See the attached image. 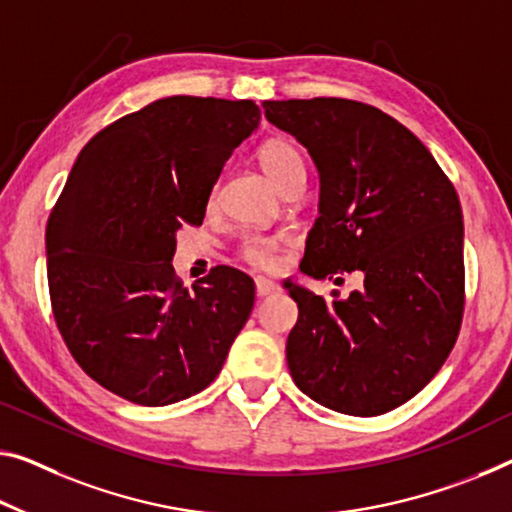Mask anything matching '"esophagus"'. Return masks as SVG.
<instances>
[{"label": "esophagus", "instance_id": "obj_1", "mask_svg": "<svg viewBox=\"0 0 512 512\" xmlns=\"http://www.w3.org/2000/svg\"><path fill=\"white\" fill-rule=\"evenodd\" d=\"M277 290H279V286L272 279H267V277H258L256 279V297H258V300H265V297L274 295V293H277Z\"/></svg>", "mask_w": 512, "mask_h": 512}]
</instances>
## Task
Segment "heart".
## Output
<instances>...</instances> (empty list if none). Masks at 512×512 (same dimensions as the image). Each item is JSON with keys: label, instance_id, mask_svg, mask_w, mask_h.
<instances>
[{"label": "heart", "instance_id": "obj_1", "mask_svg": "<svg viewBox=\"0 0 512 512\" xmlns=\"http://www.w3.org/2000/svg\"><path fill=\"white\" fill-rule=\"evenodd\" d=\"M258 167L263 169V174L270 178L279 190H283L290 180L304 176V157L290 141L270 139L265 141L261 151H258ZM277 249V238H249L245 245H242V256L254 265L272 267L277 263Z\"/></svg>", "mask_w": 512, "mask_h": 512}]
</instances>
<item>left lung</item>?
I'll return each instance as SVG.
<instances>
[{"mask_svg":"<svg viewBox=\"0 0 512 512\" xmlns=\"http://www.w3.org/2000/svg\"><path fill=\"white\" fill-rule=\"evenodd\" d=\"M265 119L309 151L318 219L300 270L313 279L361 272L334 300L283 288L300 318L288 334L293 382L352 416L403 405L435 377L460 332L465 226L451 180L403 123L343 98L265 100Z\"/></svg>","mask_w":512,"mask_h":512,"instance_id":"obj_1","label":"left lung"}]
</instances>
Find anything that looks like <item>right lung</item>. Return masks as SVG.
Segmentation results:
<instances>
[{
	"label": "right lung",
	"mask_w": 512,
	"mask_h": 512,
	"mask_svg": "<svg viewBox=\"0 0 512 512\" xmlns=\"http://www.w3.org/2000/svg\"><path fill=\"white\" fill-rule=\"evenodd\" d=\"M258 121L251 100H155L82 148L47 219L59 332L84 373L130 403L162 407L206 389L249 320L245 272L215 267L187 290L171 261L178 231L203 222Z\"/></svg>",
	"instance_id": "add662e5"
}]
</instances>
